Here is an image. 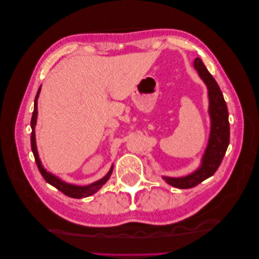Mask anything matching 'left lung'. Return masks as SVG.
Instances as JSON below:
<instances>
[{
    "label": "left lung",
    "instance_id": "left-lung-1",
    "mask_svg": "<svg viewBox=\"0 0 259 259\" xmlns=\"http://www.w3.org/2000/svg\"><path fill=\"white\" fill-rule=\"evenodd\" d=\"M193 66L208 91V114L210 117V133L208 144L202 156L201 165L193 173L185 177L163 176L165 182L179 189H189L213 176L221 165L230 139L229 113L223 93L217 82L200 58H195Z\"/></svg>",
    "mask_w": 259,
    "mask_h": 259
}]
</instances>
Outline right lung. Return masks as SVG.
<instances>
[{
    "mask_svg": "<svg viewBox=\"0 0 259 259\" xmlns=\"http://www.w3.org/2000/svg\"><path fill=\"white\" fill-rule=\"evenodd\" d=\"M40 92H41V86L36 93V96L34 99L33 113H32V117H31V128H32V133H31V149H32L37 168H38V170H40V173L43 176V178L46 180V183H49L50 185L56 188V189H58L64 194L68 195V197L74 198V199H82V198L90 197V195L96 193L100 189V188L108 182L109 177H110L112 174L113 166H111L110 170L108 171V174L105 177H103L101 179L97 180V182L93 183L89 186H75L72 184H68V183L64 182V180L58 178L57 176L53 175L52 173H50V171H48L43 167L41 160H40V158H38L36 143H35V132H34V127L36 124V117H37V98H38V95H40Z\"/></svg>",
    "mask_w": 259,
    "mask_h": 259,
    "instance_id": "right-lung-1",
    "label": "right lung"
}]
</instances>
